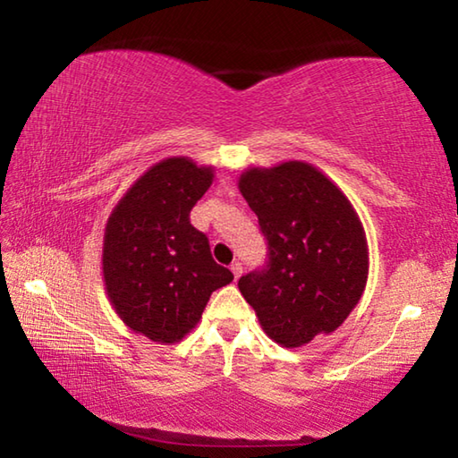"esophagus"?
<instances>
[{
  "label": "esophagus",
  "mask_w": 458,
  "mask_h": 458,
  "mask_svg": "<svg viewBox=\"0 0 458 458\" xmlns=\"http://www.w3.org/2000/svg\"><path fill=\"white\" fill-rule=\"evenodd\" d=\"M230 270H232V275H234V278H240V275H242V265H240V262H232Z\"/></svg>",
  "instance_id": "1"
}]
</instances>
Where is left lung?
<instances>
[{
    "label": "left lung",
    "instance_id": "1",
    "mask_svg": "<svg viewBox=\"0 0 458 458\" xmlns=\"http://www.w3.org/2000/svg\"><path fill=\"white\" fill-rule=\"evenodd\" d=\"M238 188L268 240V265L238 289L275 344L303 347L331 335L360 303L368 238L352 201L305 161L246 167Z\"/></svg>",
    "mask_w": 458,
    "mask_h": 458
}]
</instances>
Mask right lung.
Wrapping results in <instances>:
<instances>
[{
	"label": "right lung",
	"mask_w": 458,
	"mask_h": 458,
	"mask_svg": "<svg viewBox=\"0 0 458 458\" xmlns=\"http://www.w3.org/2000/svg\"><path fill=\"white\" fill-rule=\"evenodd\" d=\"M212 165L183 155L161 159L123 193L103 236V283L131 331L161 345L196 327L210 294L234 275L212 259L190 212L214 182Z\"/></svg>",
	"instance_id": "right-lung-1"
}]
</instances>
